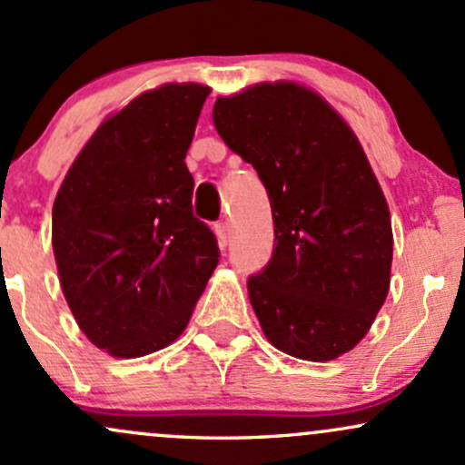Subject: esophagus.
<instances>
[{
  "label": "esophagus",
  "mask_w": 465,
  "mask_h": 465,
  "mask_svg": "<svg viewBox=\"0 0 465 465\" xmlns=\"http://www.w3.org/2000/svg\"><path fill=\"white\" fill-rule=\"evenodd\" d=\"M214 233H216L218 242H221L223 247H225L227 240H229V233H232V227H229V223H227V221L216 223V225H214Z\"/></svg>",
  "instance_id": "obj_1"
}]
</instances>
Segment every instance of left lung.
<instances>
[{
	"mask_svg": "<svg viewBox=\"0 0 465 465\" xmlns=\"http://www.w3.org/2000/svg\"><path fill=\"white\" fill-rule=\"evenodd\" d=\"M212 120L271 199L273 258L247 284L260 328L288 356L339 359L370 332L391 282V216L359 137L292 80L218 95Z\"/></svg>",
	"mask_w": 465,
	"mask_h": 465,
	"instance_id": "8db88e82",
	"label": "left lung"
}]
</instances>
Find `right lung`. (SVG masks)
<instances>
[{"mask_svg":"<svg viewBox=\"0 0 465 465\" xmlns=\"http://www.w3.org/2000/svg\"><path fill=\"white\" fill-rule=\"evenodd\" d=\"M201 83H165L111 114L69 165L52 207V249L78 328L115 359L168 348L218 264L192 214L185 153Z\"/></svg>","mask_w":465,"mask_h":465,"instance_id":"obj_1","label":"right lung"}]
</instances>
